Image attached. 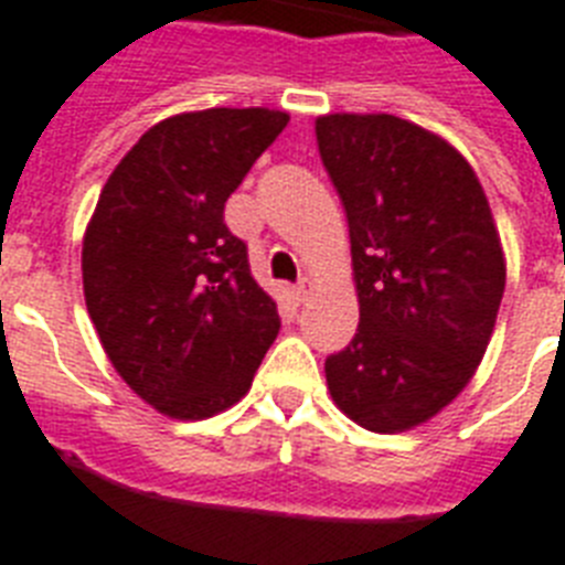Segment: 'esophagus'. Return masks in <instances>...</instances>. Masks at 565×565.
I'll list each match as a JSON object with an SVG mask.
<instances>
[{"mask_svg": "<svg viewBox=\"0 0 565 565\" xmlns=\"http://www.w3.org/2000/svg\"><path fill=\"white\" fill-rule=\"evenodd\" d=\"M313 290H316V284L310 281V278H301V281L296 284V298H298V301H305V298L310 296Z\"/></svg>", "mask_w": 565, "mask_h": 565, "instance_id": "34e87169", "label": "esophagus"}]
</instances>
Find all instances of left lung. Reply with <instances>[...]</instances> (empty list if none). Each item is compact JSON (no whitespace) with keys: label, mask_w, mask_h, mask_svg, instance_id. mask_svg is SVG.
I'll list each match as a JSON object with an SVG mask.
<instances>
[{"label":"left lung","mask_w":565,"mask_h":565,"mask_svg":"<svg viewBox=\"0 0 565 565\" xmlns=\"http://www.w3.org/2000/svg\"><path fill=\"white\" fill-rule=\"evenodd\" d=\"M348 214L360 324L328 356L339 409L369 433L433 420L473 380L505 292L484 188L438 132L388 113L316 118Z\"/></svg>","instance_id":"1"}]
</instances>
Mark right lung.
<instances>
[{
	"instance_id": "obj_1",
	"label": "right lung",
	"mask_w": 565,
	"mask_h": 565,
	"mask_svg": "<svg viewBox=\"0 0 565 565\" xmlns=\"http://www.w3.org/2000/svg\"><path fill=\"white\" fill-rule=\"evenodd\" d=\"M284 109L179 113L141 136L84 232V298L118 377L177 420L232 409L278 337V307L252 278L223 209Z\"/></svg>"
}]
</instances>
